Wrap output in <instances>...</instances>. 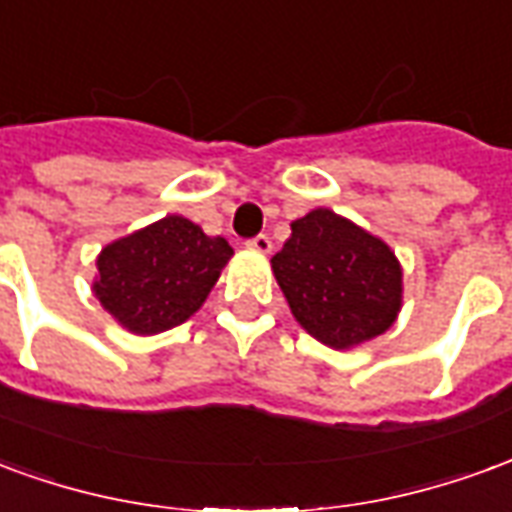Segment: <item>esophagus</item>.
I'll list each match as a JSON object with an SVG mask.
<instances>
[{
    "label": "esophagus",
    "instance_id": "1",
    "mask_svg": "<svg viewBox=\"0 0 512 512\" xmlns=\"http://www.w3.org/2000/svg\"><path fill=\"white\" fill-rule=\"evenodd\" d=\"M246 246H249V249H255V252H263V255H266V252H271V238H268L266 233H260V235H255V238H249V241H246Z\"/></svg>",
    "mask_w": 512,
    "mask_h": 512
}]
</instances>
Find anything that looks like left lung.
I'll return each mask as SVG.
<instances>
[{
	"mask_svg": "<svg viewBox=\"0 0 512 512\" xmlns=\"http://www.w3.org/2000/svg\"><path fill=\"white\" fill-rule=\"evenodd\" d=\"M290 230L271 268L296 321L315 340L351 348L395 323L403 274L381 238L329 208L310 211Z\"/></svg>",
	"mask_w": 512,
	"mask_h": 512,
	"instance_id": "left-lung-1",
	"label": "left lung"
}]
</instances>
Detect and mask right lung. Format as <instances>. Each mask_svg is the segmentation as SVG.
<instances>
[{
	"label": "right lung",
	"mask_w": 512,
	"mask_h": 512,
	"mask_svg": "<svg viewBox=\"0 0 512 512\" xmlns=\"http://www.w3.org/2000/svg\"><path fill=\"white\" fill-rule=\"evenodd\" d=\"M230 255L222 235L167 216L106 246L93 290L128 332H167L200 310Z\"/></svg>",
	"instance_id": "1"
}]
</instances>
